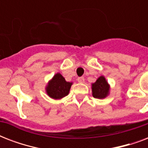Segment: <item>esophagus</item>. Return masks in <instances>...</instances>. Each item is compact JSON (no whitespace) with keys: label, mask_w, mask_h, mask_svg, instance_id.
<instances>
[{"label":"esophagus","mask_w":148,"mask_h":148,"mask_svg":"<svg viewBox=\"0 0 148 148\" xmlns=\"http://www.w3.org/2000/svg\"><path fill=\"white\" fill-rule=\"evenodd\" d=\"M77 81H78L79 83L83 84L84 82V77H80L77 78Z\"/></svg>","instance_id":"34e87169"}]
</instances>
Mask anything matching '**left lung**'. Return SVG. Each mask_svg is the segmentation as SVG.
Instances as JSON below:
<instances>
[{"mask_svg":"<svg viewBox=\"0 0 148 148\" xmlns=\"http://www.w3.org/2000/svg\"><path fill=\"white\" fill-rule=\"evenodd\" d=\"M92 88V95L95 98L103 99L105 98L110 91V85L106 81L103 76L99 77L97 81L91 85Z\"/></svg>","mask_w":148,"mask_h":148,"instance_id":"8db88e82","label":"left lung"}]
</instances>
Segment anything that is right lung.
Wrapping results in <instances>:
<instances>
[{
	"instance_id": "obj_1",
	"label": "right lung",
	"mask_w": 148,
	"mask_h": 148,
	"mask_svg": "<svg viewBox=\"0 0 148 148\" xmlns=\"http://www.w3.org/2000/svg\"><path fill=\"white\" fill-rule=\"evenodd\" d=\"M71 85L72 82L66 81L60 73H57L47 84L46 92L50 97L58 100L69 94Z\"/></svg>"
}]
</instances>
